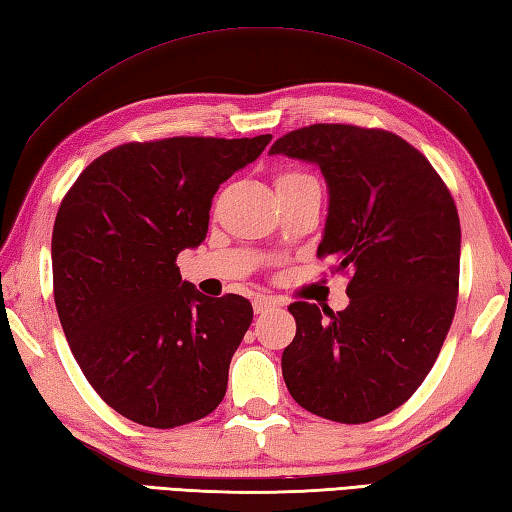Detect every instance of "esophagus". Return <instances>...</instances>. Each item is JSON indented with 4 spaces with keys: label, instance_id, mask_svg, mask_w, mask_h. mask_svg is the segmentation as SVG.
<instances>
[{
    "label": "esophagus",
    "instance_id": "esophagus-1",
    "mask_svg": "<svg viewBox=\"0 0 512 512\" xmlns=\"http://www.w3.org/2000/svg\"><path fill=\"white\" fill-rule=\"evenodd\" d=\"M276 303L272 301V298H265V296H258L254 298V312L256 314H267L269 310H274Z\"/></svg>",
    "mask_w": 512,
    "mask_h": 512
}]
</instances>
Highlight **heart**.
<instances>
[{
  "label": "heart",
  "instance_id": "heart-1",
  "mask_svg": "<svg viewBox=\"0 0 512 512\" xmlns=\"http://www.w3.org/2000/svg\"><path fill=\"white\" fill-rule=\"evenodd\" d=\"M305 178H312V176H307V173H303V171H283L281 176L276 178V187H278V185H287V182L305 180Z\"/></svg>",
  "mask_w": 512,
  "mask_h": 512
}]
</instances>
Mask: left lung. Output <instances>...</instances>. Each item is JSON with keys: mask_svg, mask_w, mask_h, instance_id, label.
I'll return each mask as SVG.
<instances>
[{"mask_svg": "<svg viewBox=\"0 0 512 512\" xmlns=\"http://www.w3.org/2000/svg\"><path fill=\"white\" fill-rule=\"evenodd\" d=\"M269 153L310 160L330 187L318 258L350 276L343 312L296 301L283 379L298 406L339 423L403 406L446 341L459 294L455 200L419 149L385 129L310 124ZM325 312V310H323Z\"/></svg>", "mask_w": 512, "mask_h": 512, "instance_id": "8db88e82", "label": "left lung"}]
</instances>
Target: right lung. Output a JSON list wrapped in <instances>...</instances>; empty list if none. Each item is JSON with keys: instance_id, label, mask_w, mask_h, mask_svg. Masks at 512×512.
<instances>
[{"instance_id": "right-lung-1", "label": "right lung", "mask_w": 512, "mask_h": 512, "mask_svg": "<svg viewBox=\"0 0 512 512\" xmlns=\"http://www.w3.org/2000/svg\"><path fill=\"white\" fill-rule=\"evenodd\" d=\"M272 136H176L102 153L53 225V296L77 365L106 406L149 428L207 417L254 318L238 294L209 298L176 258L207 236L211 198Z\"/></svg>"}]
</instances>
